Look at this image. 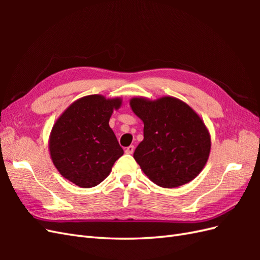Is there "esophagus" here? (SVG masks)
I'll list each match as a JSON object with an SVG mask.
<instances>
[{
	"mask_svg": "<svg viewBox=\"0 0 260 260\" xmlns=\"http://www.w3.org/2000/svg\"><path fill=\"white\" fill-rule=\"evenodd\" d=\"M124 152H125V154H133V152H135V146H133V145L128 146L127 148L124 149Z\"/></svg>",
	"mask_w": 260,
	"mask_h": 260,
	"instance_id": "1",
	"label": "esophagus"
}]
</instances>
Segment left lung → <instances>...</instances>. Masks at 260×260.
<instances>
[{
  "label": "left lung",
  "instance_id": "obj_1",
  "mask_svg": "<svg viewBox=\"0 0 260 260\" xmlns=\"http://www.w3.org/2000/svg\"><path fill=\"white\" fill-rule=\"evenodd\" d=\"M130 107L144 123V139L133 157L147 178L172 188L198 177L211 147L209 131L198 113L174 96H136Z\"/></svg>",
  "mask_w": 260,
  "mask_h": 260
}]
</instances>
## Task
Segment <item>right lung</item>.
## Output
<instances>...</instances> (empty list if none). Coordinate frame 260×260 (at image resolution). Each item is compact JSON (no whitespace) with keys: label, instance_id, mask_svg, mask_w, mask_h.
I'll list each match as a JSON object with an SVG mask.
<instances>
[{"label":"right lung","instance_id":"1","mask_svg":"<svg viewBox=\"0 0 260 260\" xmlns=\"http://www.w3.org/2000/svg\"><path fill=\"white\" fill-rule=\"evenodd\" d=\"M121 98L92 94L75 101L55 121L50 133L51 159L59 174L76 185L96 186L123 154L109 119Z\"/></svg>","mask_w":260,"mask_h":260}]
</instances>
